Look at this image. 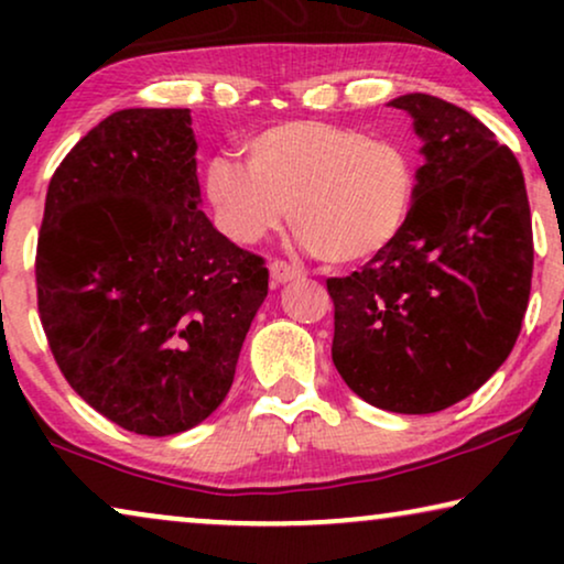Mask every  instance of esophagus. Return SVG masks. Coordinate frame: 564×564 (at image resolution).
<instances>
[{
	"instance_id": "esophagus-1",
	"label": "esophagus",
	"mask_w": 564,
	"mask_h": 564,
	"mask_svg": "<svg viewBox=\"0 0 564 564\" xmlns=\"http://www.w3.org/2000/svg\"><path fill=\"white\" fill-rule=\"evenodd\" d=\"M269 274H272L274 284H288L300 276L297 269L290 267L288 261H272V264H269Z\"/></svg>"
}]
</instances>
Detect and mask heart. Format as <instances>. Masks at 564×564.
<instances>
[{"instance_id": "obj_1", "label": "heart", "mask_w": 564, "mask_h": 564, "mask_svg": "<svg viewBox=\"0 0 564 564\" xmlns=\"http://www.w3.org/2000/svg\"><path fill=\"white\" fill-rule=\"evenodd\" d=\"M246 166L218 156L205 192L223 234L253 246L290 207L300 241L328 264L382 253L411 220L415 166L403 145L351 128L292 120L243 143Z\"/></svg>"}]
</instances>
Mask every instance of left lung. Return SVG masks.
<instances>
[{
  "instance_id": "1",
  "label": "left lung",
  "mask_w": 564,
  "mask_h": 564,
  "mask_svg": "<svg viewBox=\"0 0 564 564\" xmlns=\"http://www.w3.org/2000/svg\"><path fill=\"white\" fill-rule=\"evenodd\" d=\"M421 138L411 220L361 272L328 280L330 357L369 405L444 411L496 375L529 305L534 243L519 161L475 115L390 99Z\"/></svg>"
}]
</instances>
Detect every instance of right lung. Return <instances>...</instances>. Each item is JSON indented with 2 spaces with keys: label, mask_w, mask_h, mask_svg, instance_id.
<instances>
[{
  "label": "right lung",
  "mask_w": 564,
  "mask_h": 564,
  "mask_svg": "<svg viewBox=\"0 0 564 564\" xmlns=\"http://www.w3.org/2000/svg\"><path fill=\"white\" fill-rule=\"evenodd\" d=\"M189 110L130 107L61 161L37 311L68 384L143 436L203 423L234 384L269 269L203 213Z\"/></svg>",
  "instance_id": "right-lung-1"
}]
</instances>
